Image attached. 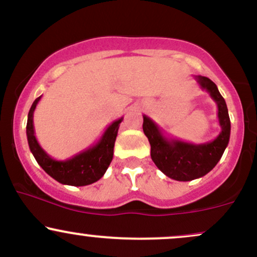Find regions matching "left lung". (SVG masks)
I'll use <instances>...</instances> for the list:
<instances>
[{
	"mask_svg": "<svg viewBox=\"0 0 257 257\" xmlns=\"http://www.w3.org/2000/svg\"><path fill=\"white\" fill-rule=\"evenodd\" d=\"M196 79L200 88L208 91L217 105L221 133L215 140L193 145L175 139H167L152 119L144 116L143 129L151 145L152 161L162 173L178 181H191L210 172L222 157L231 134L228 110L216 84L204 76H196Z\"/></svg>",
	"mask_w": 257,
	"mask_h": 257,
	"instance_id": "1",
	"label": "left lung"
}]
</instances>
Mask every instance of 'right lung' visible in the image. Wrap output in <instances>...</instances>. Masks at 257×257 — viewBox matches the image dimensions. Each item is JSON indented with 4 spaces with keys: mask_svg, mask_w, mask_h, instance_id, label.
Masks as SVG:
<instances>
[{
    "mask_svg": "<svg viewBox=\"0 0 257 257\" xmlns=\"http://www.w3.org/2000/svg\"><path fill=\"white\" fill-rule=\"evenodd\" d=\"M40 99L41 96H38L32 104L28 114V124H26L29 147L37 163L48 175L64 185L87 186L101 179L113 157L114 141L123 117L111 123L101 139L93 147L66 161H57L47 155L35 137L34 111Z\"/></svg>",
    "mask_w": 257,
    "mask_h": 257,
    "instance_id": "add662e5",
    "label": "right lung"
}]
</instances>
